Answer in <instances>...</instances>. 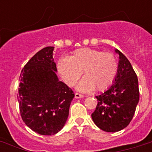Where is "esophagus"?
<instances>
[{
  "instance_id": "esophagus-1",
  "label": "esophagus",
  "mask_w": 152,
  "mask_h": 152,
  "mask_svg": "<svg viewBox=\"0 0 152 152\" xmlns=\"http://www.w3.org/2000/svg\"><path fill=\"white\" fill-rule=\"evenodd\" d=\"M83 95H80V94H79V93H76L75 94V98L76 99H80V98H83Z\"/></svg>"
}]
</instances>
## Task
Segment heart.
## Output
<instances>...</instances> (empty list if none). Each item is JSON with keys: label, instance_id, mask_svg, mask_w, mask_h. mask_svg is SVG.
<instances>
[{"label": "heart", "instance_id": "obj_1", "mask_svg": "<svg viewBox=\"0 0 152 152\" xmlns=\"http://www.w3.org/2000/svg\"><path fill=\"white\" fill-rule=\"evenodd\" d=\"M60 75L69 87L76 85L83 72L84 78L77 89L82 92L107 90L115 80L118 61L111 53L90 48L76 50L69 58L61 57L57 62Z\"/></svg>", "mask_w": 152, "mask_h": 152}]
</instances>
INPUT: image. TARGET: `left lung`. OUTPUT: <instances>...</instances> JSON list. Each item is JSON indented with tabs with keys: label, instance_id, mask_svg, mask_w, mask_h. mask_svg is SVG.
I'll return each mask as SVG.
<instances>
[{
	"label": "left lung",
	"instance_id": "obj_1",
	"mask_svg": "<svg viewBox=\"0 0 152 152\" xmlns=\"http://www.w3.org/2000/svg\"><path fill=\"white\" fill-rule=\"evenodd\" d=\"M119 54L118 75L110 88L95 96L98 104L91 114L93 121L105 132H115L132 121L140 99L138 79L127 57Z\"/></svg>",
	"mask_w": 152,
	"mask_h": 152
}]
</instances>
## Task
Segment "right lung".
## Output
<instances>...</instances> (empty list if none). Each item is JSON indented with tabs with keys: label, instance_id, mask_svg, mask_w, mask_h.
<instances>
[{
	"label": "right lung",
	"instance_id": "right-lung-1",
	"mask_svg": "<svg viewBox=\"0 0 152 152\" xmlns=\"http://www.w3.org/2000/svg\"><path fill=\"white\" fill-rule=\"evenodd\" d=\"M53 50L45 47L25 64L17 95L23 122L44 136L56 134L64 127L75 96L71 88L58 80Z\"/></svg>",
	"mask_w": 152,
	"mask_h": 152
}]
</instances>
